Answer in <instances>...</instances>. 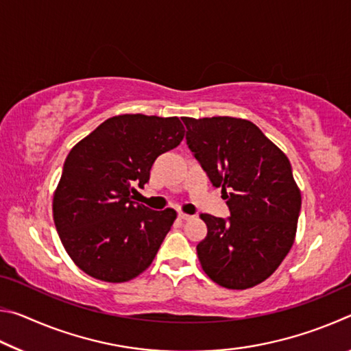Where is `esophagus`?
Returning <instances> with one entry per match:
<instances>
[{"label": "esophagus", "mask_w": 351, "mask_h": 351, "mask_svg": "<svg viewBox=\"0 0 351 351\" xmlns=\"http://www.w3.org/2000/svg\"><path fill=\"white\" fill-rule=\"evenodd\" d=\"M178 218H180L181 221H187V219H190L192 217L187 215V213H182V212H180V213H178Z\"/></svg>", "instance_id": "esophagus-1"}]
</instances>
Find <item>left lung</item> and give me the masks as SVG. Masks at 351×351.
<instances>
[{
    "mask_svg": "<svg viewBox=\"0 0 351 351\" xmlns=\"http://www.w3.org/2000/svg\"><path fill=\"white\" fill-rule=\"evenodd\" d=\"M186 141L221 189L230 217L201 213L207 235L198 243L199 263L219 287L246 289L266 280L294 243L300 190L288 158L245 119L182 117Z\"/></svg>",
    "mask_w": 351,
    "mask_h": 351,
    "instance_id": "obj_1",
    "label": "left lung"
}]
</instances>
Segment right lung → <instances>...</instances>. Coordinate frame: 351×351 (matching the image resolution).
<instances>
[{"label":"right lung","mask_w":351,"mask_h":351,"mask_svg":"<svg viewBox=\"0 0 351 351\" xmlns=\"http://www.w3.org/2000/svg\"><path fill=\"white\" fill-rule=\"evenodd\" d=\"M178 117L106 119L69 152L54 193L58 237L74 263L97 280L122 283L144 272L173 224V209L133 201L159 154L181 144Z\"/></svg>","instance_id":"1"}]
</instances>
